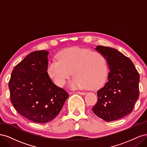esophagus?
Returning <instances> with one entry per match:
<instances>
[{
	"label": "esophagus",
	"mask_w": 147,
	"mask_h": 147,
	"mask_svg": "<svg viewBox=\"0 0 147 147\" xmlns=\"http://www.w3.org/2000/svg\"><path fill=\"white\" fill-rule=\"evenodd\" d=\"M77 94H79L82 95V96H84V95H85V94H86V93H85V92H81V91H78V92H77Z\"/></svg>",
	"instance_id": "obj_1"
}]
</instances>
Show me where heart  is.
Masks as SVG:
<instances>
[{
  "mask_svg": "<svg viewBox=\"0 0 147 147\" xmlns=\"http://www.w3.org/2000/svg\"><path fill=\"white\" fill-rule=\"evenodd\" d=\"M56 59L48 63L47 73L59 87L64 85L72 71L75 77L69 85L72 89L96 88L104 82L107 74L106 59L99 52L79 47L68 48L61 51Z\"/></svg>",
  "mask_w": 147,
  "mask_h": 147,
  "instance_id": "1",
  "label": "heart"
}]
</instances>
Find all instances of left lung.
I'll use <instances>...</instances> for the list:
<instances>
[{"label": "left lung", "mask_w": 147, "mask_h": 147, "mask_svg": "<svg viewBox=\"0 0 147 147\" xmlns=\"http://www.w3.org/2000/svg\"><path fill=\"white\" fill-rule=\"evenodd\" d=\"M95 50L105 57L110 72L92 110L105 121H115L133 110L139 97L140 75L131 60L116 49L98 45Z\"/></svg>", "instance_id": "1"}]
</instances>
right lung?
<instances>
[{
    "instance_id": "right-lung-1",
    "label": "right lung",
    "mask_w": 147,
    "mask_h": 147,
    "mask_svg": "<svg viewBox=\"0 0 147 147\" xmlns=\"http://www.w3.org/2000/svg\"><path fill=\"white\" fill-rule=\"evenodd\" d=\"M48 51L30 53L12 71L8 83L11 104L22 116L38 123L51 121L69 97L47 73Z\"/></svg>"
}]
</instances>
